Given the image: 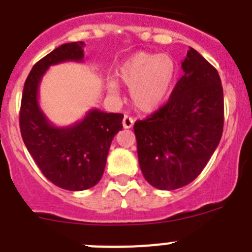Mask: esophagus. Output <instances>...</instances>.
<instances>
[{
    "label": "esophagus",
    "mask_w": 252,
    "mask_h": 252,
    "mask_svg": "<svg viewBox=\"0 0 252 252\" xmlns=\"http://www.w3.org/2000/svg\"><path fill=\"white\" fill-rule=\"evenodd\" d=\"M134 124V119L131 118V117H129V115H124V118H123V126L126 129H129L131 128Z\"/></svg>",
    "instance_id": "1"
}]
</instances>
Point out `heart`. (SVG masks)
Segmentation results:
<instances>
[{
    "label": "heart",
    "instance_id": "obj_1",
    "mask_svg": "<svg viewBox=\"0 0 252 252\" xmlns=\"http://www.w3.org/2000/svg\"><path fill=\"white\" fill-rule=\"evenodd\" d=\"M118 77L130 89L134 107L154 112L168 99L176 78V63L169 55L138 52L119 67ZM108 91L118 94L117 83H108Z\"/></svg>",
    "mask_w": 252,
    "mask_h": 252
}]
</instances>
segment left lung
<instances>
[{
  "label": "left lung",
  "mask_w": 252,
  "mask_h": 252,
  "mask_svg": "<svg viewBox=\"0 0 252 252\" xmlns=\"http://www.w3.org/2000/svg\"><path fill=\"white\" fill-rule=\"evenodd\" d=\"M184 76L165 105L134 124L139 165L157 189L185 187L203 171L221 139L224 93L219 73L190 48Z\"/></svg>",
  "instance_id": "1"
}]
</instances>
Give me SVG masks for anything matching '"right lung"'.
Listing matches in <instances>:
<instances>
[{
	"label": "right lung",
	"mask_w": 252,
	"mask_h": 252,
	"mask_svg": "<svg viewBox=\"0 0 252 252\" xmlns=\"http://www.w3.org/2000/svg\"><path fill=\"white\" fill-rule=\"evenodd\" d=\"M84 42L64 43L42 58L25 82L20 112L21 135L42 174L62 189L81 191L94 187L104 173L110 143L123 128V114L91 109L68 126L52 124L41 109L38 91L51 65L82 62Z\"/></svg>",
	"instance_id": "add662e5"
}]
</instances>
